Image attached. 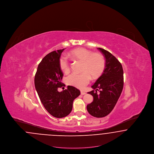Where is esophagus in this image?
I'll use <instances>...</instances> for the list:
<instances>
[{
	"label": "esophagus",
	"mask_w": 154,
	"mask_h": 154,
	"mask_svg": "<svg viewBox=\"0 0 154 154\" xmlns=\"http://www.w3.org/2000/svg\"><path fill=\"white\" fill-rule=\"evenodd\" d=\"M85 94H86V92H85L82 91H81V95H85Z\"/></svg>",
	"instance_id": "34e87169"
}]
</instances>
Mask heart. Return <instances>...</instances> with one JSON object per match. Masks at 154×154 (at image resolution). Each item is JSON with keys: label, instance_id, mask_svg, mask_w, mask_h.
<instances>
[{"label": "heart", "instance_id": "1", "mask_svg": "<svg viewBox=\"0 0 154 154\" xmlns=\"http://www.w3.org/2000/svg\"><path fill=\"white\" fill-rule=\"evenodd\" d=\"M69 56L82 63V73H73L66 79L68 85L84 89L89 83L91 77L99 78L105 69V59L100 53L93 52L84 48H77L69 53ZM60 69L65 73L70 72V63L65 57H62L59 61Z\"/></svg>", "mask_w": 154, "mask_h": 154}]
</instances>
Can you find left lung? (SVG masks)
Listing matches in <instances>:
<instances>
[{"instance_id": "8db88e82", "label": "left lung", "mask_w": 154, "mask_h": 154, "mask_svg": "<svg viewBox=\"0 0 154 154\" xmlns=\"http://www.w3.org/2000/svg\"><path fill=\"white\" fill-rule=\"evenodd\" d=\"M106 59L105 69L102 75L91 87L89 92L93 102L87 106L88 112L96 118H102L113 110L124 87V71L122 65L114 55L101 48H97ZM97 91H99L97 93Z\"/></svg>"}]
</instances>
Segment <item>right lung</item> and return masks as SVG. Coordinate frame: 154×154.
Instances as JSON below:
<instances>
[{
  "instance_id": "add662e5",
  "label": "right lung",
  "mask_w": 154,
  "mask_h": 154,
  "mask_svg": "<svg viewBox=\"0 0 154 154\" xmlns=\"http://www.w3.org/2000/svg\"><path fill=\"white\" fill-rule=\"evenodd\" d=\"M65 49L51 52L39 63L35 77V85L44 108L53 117H65L72 111L73 100L80 95V91L72 86L59 92L63 74L59 61Z\"/></svg>"
}]
</instances>
